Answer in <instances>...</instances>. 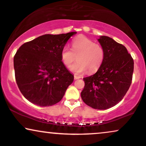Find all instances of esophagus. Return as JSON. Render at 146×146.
<instances>
[{"label": "esophagus", "mask_w": 146, "mask_h": 146, "mask_svg": "<svg viewBox=\"0 0 146 146\" xmlns=\"http://www.w3.org/2000/svg\"><path fill=\"white\" fill-rule=\"evenodd\" d=\"M79 78H81V77L79 76V75H74V79H78Z\"/></svg>", "instance_id": "obj_1"}]
</instances>
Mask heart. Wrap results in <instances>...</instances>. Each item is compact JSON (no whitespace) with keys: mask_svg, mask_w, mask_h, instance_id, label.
Instances as JSON below:
<instances>
[{"mask_svg":"<svg viewBox=\"0 0 146 146\" xmlns=\"http://www.w3.org/2000/svg\"><path fill=\"white\" fill-rule=\"evenodd\" d=\"M104 50L102 46L85 36H79L73 40L71 50L65 46L60 52V58L64 65L69 67L74 60L77 61L70 67L76 74L84 73L88 70L90 73L98 70L104 58Z\"/></svg>","mask_w":146,"mask_h":146,"instance_id":"heart-1","label":"heart"}]
</instances>
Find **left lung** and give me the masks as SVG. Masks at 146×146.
Listing matches in <instances>:
<instances>
[{
    "label": "left lung",
    "instance_id": "1",
    "mask_svg": "<svg viewBox=\"0 0 146 146\" xmlns=\"http://www.w3.org/2000/svg\"><path fill=\"white\" fill-rule=\"evenodd\" d=\"M104 50V58L95 74L84 77L81 93L87 105L98 110L115 106L122 100L131 84L134 62L123 44L108 36L98 39Z\"/></svg>",
    "mask_w": 146,
    "mask_h": 146
}]
</instances>
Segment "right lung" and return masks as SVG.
Returning <instances> with one entry per match:
<instances>
[{
	"label": "right lung",
	"instance_id": "obj_1",
	"mask_svg": "<svg viewBox=\"0 0 146 146\" xmlns=\"http://www.w3.org/2000/svg\"><path fill=\"white\" fill-rule=\"evenodd\" d=\"M76 32L45 34L25 42L14 56L15 80L24 97L40 106L61 100L74 77L60 58V52Z\"/></svg>",
	"mask_w": 146,
	"mask_h": 146
}]
</instances>
